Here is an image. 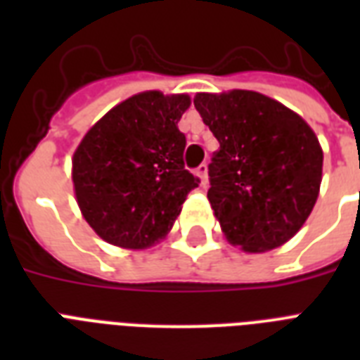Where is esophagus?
<instances>
[{"mask_svg":"<svg viewBox=\"0 0 360 360\" xmlns=\"http://www.w3.org/2000/svg\"><path fill=\"white\" fill-rule=\"evenodd\" d=\"M194 174L200 177V185H202V186L207 185V166H205V164H200Z\"/></svg>","mask_w":360,"mask_h":360,"instance_id":"1","label":"esophagus"}]
</instances>
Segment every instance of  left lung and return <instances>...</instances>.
I'll list each match as a JSON object with an SVG mask.
<instances>
[{"label": "left lung", "mask_w": 360, "mask_h": 360, "mask_svg": "<svg viewBox=\"0 0 360 360\" xmlns=\"http://www.w3.org/2000/svg\"><path fill=\"white\" fill-rule=\"evenodd\" d=\"M194 106L220 143L207 198L226 239L246 252L284 245L318 200L323 151L314 130L256 91L198 93Z\"/></svg>", "instance_id": "obj_1"}]
</instances>
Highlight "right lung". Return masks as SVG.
<instances>
[{
    "mask_svg": "<svg viewBox=\"0 0 360 360\" xmlns=\"http://www.w3.org/2000/svg\"><path fill=\"white\" fill-rule=\"evenodd\" d=\"M188 95L146 91L93 124L72 158L84 219L104 240L146 248L162 239L200 179L185 169L186 138L177 123Z\"/></svg>",
    "mask_w": 360,
    "mask_h": 360,
    "instance_id": "obj_1",
    "label": "right lung"
}]
</instances>
